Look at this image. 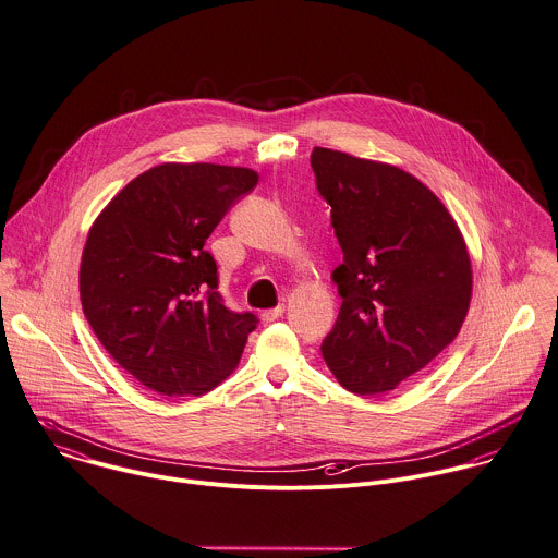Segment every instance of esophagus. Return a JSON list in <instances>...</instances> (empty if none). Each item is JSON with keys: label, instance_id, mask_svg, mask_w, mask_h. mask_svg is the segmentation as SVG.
<instances>
[{"label": "esophagus", "instance_id": "34e87169", "mask_svg": "<svg viewBox=\"0 0 558 558\" xmlns=\"http://www.w3.org/2000/svg\"><path fill=\"white\" fill-rule=\"evenodd\" d=\"M282 313H284V304H278V306H274V308L263 311V313H260V317H263V322H274V319L282 317Z\"/></svg>", "mask_w": 558, "mask_h": 558}]
</instances>
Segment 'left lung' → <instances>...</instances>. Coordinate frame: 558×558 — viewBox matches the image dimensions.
<instances>
[{"label": "left lung", "instance_id": "obj_1", "mask_svg": "<svg viewBox=\"0 0 558 558\" xmlns=\"http://www.w3.org/2000/svg\"><path fill=\"white\" fill-rule=\"evenodd\" d=\"M311 166L343 252L332 271L341 308L322 356L345 390L386 395L458 337L473 291L469 250L414 174L322 146Z\"/></svg>", "mask_w": 558, "mask_h": 558}]
</instances>
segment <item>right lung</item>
<instances>
[{
  "label": "right lung",
  "mask_w": 558,
  "mask_h": 558,
  "mask_svg": "<svg viewBox=\"0 0 558 558\" xmlns=\"http://www.w3.org/2000/svg\"><path fill=\"white\" fill-rule=\"evenodd\" d=\"M256 183L252 168L168 161L129 181L87 234L83 313L120 367L161 397L217 388L258 324L223 304L204 247Z\"/></svg>",
  "instance_id": "right-lung-1"
}]
</instances>
